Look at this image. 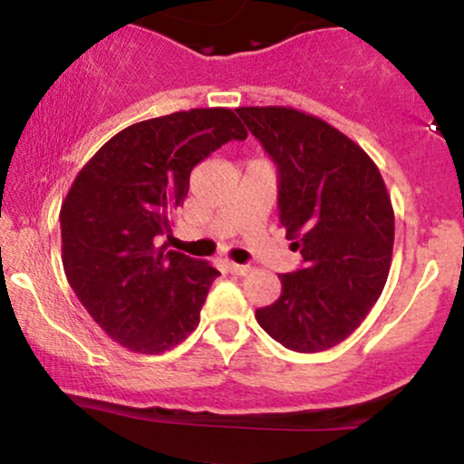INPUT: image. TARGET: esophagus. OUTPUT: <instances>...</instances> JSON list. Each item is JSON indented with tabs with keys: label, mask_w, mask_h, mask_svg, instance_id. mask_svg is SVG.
I'll use <instances>...</instances> for the list:
<instances>
[{
	"label": "esophagus",
	"mask_w": 464,
	"mask_h": 464,
	"mask_svg": "<svg viewBox=\"0 0 464 464\" xmlns=\"http://www.w3.org/2000/svg\"><path fill=\"white\" fill-rule=\"evenodd\" d=\"M228 270H231L233 275H239V276H246V275H250V266H246V264H236V262H228Z\"/></svg>",
	"instance_id": "1"
}]
</instances>
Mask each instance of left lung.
Returning a JSON list of instances; mask_svg holds the SVG:
<instances>
[{"instance_id":"1","label":"left lung","mask_w":464,"mask_h":464,"mask_svg":"<svg viewBox=\"0 0 464 464\" xmlns=\"http://www.w3.org/2000/svg\"><path fill=\"white\" fill-rule=\"evenodd\" d=\"M279 168V220L303 268L255 318L285 349L316 353L349 338L384 290L395 211L380 169L353 140L290 106H239Z\"/></svg>"}]
</instances>
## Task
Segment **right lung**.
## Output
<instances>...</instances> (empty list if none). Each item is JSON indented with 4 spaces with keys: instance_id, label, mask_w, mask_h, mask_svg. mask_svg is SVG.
I'll use <instances>...</instances> for the list:
<instances>
[{
    "instance_id": "right-lung-1",
    "label": "right lung",
    "mask_w": 464,
    "mask_h": 464,
    "mask_svg": "<svg viewBox=\"0 0 464 464\" xmlns=\"http://www.w3.org/2000/svg\"><path fill=\"white\" fill-rule=\"evenodd\" d=\"M246 135L231 109L179 111L120 130L73 179L61 207L63 268L121 347L157 355L198 327L220 273L154 239L172 231L194 165Z\"/></svg>"
}]
</instances>
